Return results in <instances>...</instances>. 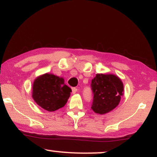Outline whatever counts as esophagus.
<instances>
[{
  "instance_id": "34e87169",
  "label": "esophagus",
  "mask_w": 157,
  "mask_h": 157,
  "mask_svg": "<svg viewBox=\"0 0 157 157\" xmlns=\"http://www.w3.org/2000/svg\"><path fill=\"white\" fill-rule=\"evenodd\" d=\"M71 90H72V94H75L77 92V88H75V87H73L72 89H71Z\"/></svg>"
}]
</instances>
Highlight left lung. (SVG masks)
Instances as JSON below:
<instances>
[{
	"mask_svg": "<svg viewBox=\"0 0 157 157\" xmlns=\"http://www.w3.org/2000/svg\"><path fill=\"white\" fill-rule=\"evenodd\" d=\"M93 102L91 109L97 113H105L118 105L123 94V84L113 75L98 74L91 80Z\"/></svg>",
	"mask_w": 157,
	"mask_h": 157,
	"instance_id": "obj_1",
	"label": "left lung"
}]
</instances>
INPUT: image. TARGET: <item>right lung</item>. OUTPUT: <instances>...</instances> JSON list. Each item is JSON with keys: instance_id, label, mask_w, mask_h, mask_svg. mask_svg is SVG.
<instances>
[{"instance_id": "add662e5", "label": "right lung", "mask_w": 157, "mask_h": 157, "mask_svg": "<svg viewBox=\"0 0 157 157\" xmlns=\"http://www.w3.org/2000/svg\"><path fill=\"white\" fill-rule=\"evenodd\" d=\"M71 92V89L65 84L63 79L45 74L34 82L32 97L44 109L54 111L63 107Z\"/></svg>"}]
</instances>
